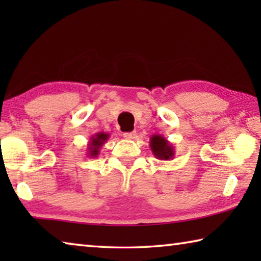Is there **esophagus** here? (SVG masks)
Segmentation results:
<instances>
[{"mask_svg": "<svg viewBox=\"0 0 261 261\" xmlns=\"http://www.w3.org/2000/svg\"><path fill=\"white\" fill-rule=\"evenodd\" d=\"M123 137H124L125 139H134L136 137V131H132V132H124L123 134Z\"/></svg>", "mask_w": 261, "mask_h": 261, "instance_id": "1", "label": "esophagus"}]
</instances>
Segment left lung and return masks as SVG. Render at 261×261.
Returning a JSON list of instances; mask_svg holds the SVG:
<instances>
[{
    "instance_id": "left-lung-1",
    "label": "left lung",
    "mask_w": 261,
    "mask_h": 261,
    "mask_svg": "<svg viewBox=\"0 0 261 261\" xmlns=\"http://www.w3.org/2000/svg\"><path fill=\"white\" fill-rule=\"evenodd\" d=\"M149 147L154 154V156L159 160L168 161L175 156V148L170 141H168L165 137L153 135L149 139Z\"/></svg>"
}]
</instances>
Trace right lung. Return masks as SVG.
<instances>
[{
    "label": "right lung",
    "instance_id": "right-lung-1",
    "mask_svg": "<svg viewBox=\"0 0 261 261\" xmlns=\"http://www.w3.org/2000/svg\"><path fill=\"white\" fill-rule=\"evenodd\" d=\"M109 135L106 132H98L93 137H91L87 144V155L88 158H96L100 153V148L108 140Z\"/></svg>",
    "mask_w": 261,
    "mask_h": 261
}]
</instances>
